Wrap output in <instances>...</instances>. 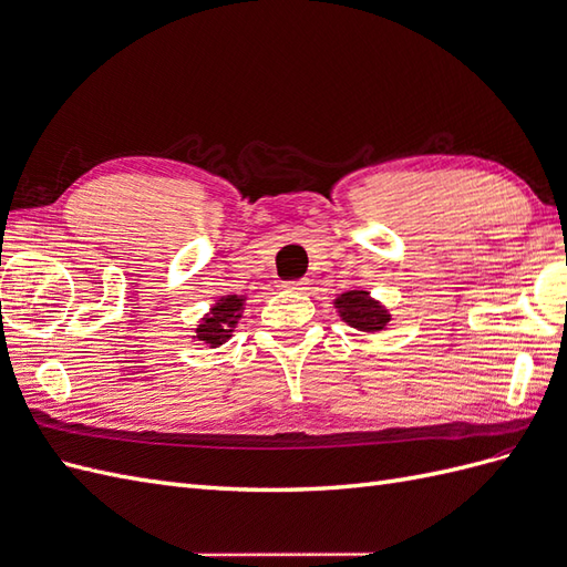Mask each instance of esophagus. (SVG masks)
Listing matches in <instances>:
<instances>
[{
    "label": "esophagus",
    "instance_id": "34e87169",
    "mask_svg": "<svg viewBox=\"0 0 567 567\" xmlns=\"http://www.w3.org/2000/svg\"><path fill=\"white\" fill-rule=\"evenodd\" d=\"M307 288V279H293V281H284V290L288 293H298V290Z\"/></svg>",
    "mask_w": 567,
    "mask_h": 567
}]
</instances>
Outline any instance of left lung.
Listing matches in <instances>:
<instances>
[{"instance_id": "8db88e82", "label": "left lung", "mask_w": 567, "mask_h": 567, "mask_svg": "<svg viewBox=\"0 0 567 567\" xmlns=\"http://www.w3.org/2000/svg\"><path fill=\"white\" fill-rule=\"evenodd\" d=\"M342 319H346L352 329L359 331H383L388 323V312L381 310L379 305L369 300L364 290H350V293H342L336 302Z\"/></svg>"}]
</instances>
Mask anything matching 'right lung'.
<instances>
[{"mask_svg": "<svg viewBox=\"0 0 567 567\" xmlns=\"http://www.w3.org/2000/svg\"><path fill=\"white\" fill-rule=\"evenodd\" d=\"M244 300L236 298V296H227L225 300H219L215 307L210 317H205L203 323L198 326V340H203L205 346L210 348H217L221 346V342H227L234 323H236V317H238V310H241Z\"/></svg>", "mask_w": 567, "mask_h": 567, "instance_id": "right-lung-1", "label": "right lung"}]
</instances>
